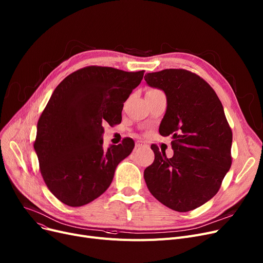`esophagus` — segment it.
I'll use <instances>...</instances> for the list:
<instances>
[{"mask_svg": "<svg viewBox=\"0 0 263 263\" xmlns=\"http://www.w3.org/2000/svg\"><path fill=\"white\" fill-rule=\"evenodd\" d=\"M135 147H136V148H146V147H147V145H146L145 143H143V142L139 141V142H136Z\"/></svg>", "mask_w": 263, "mask_h": 263, "instance_id": "obj_1", "label": "esophagus"}]
</instances>
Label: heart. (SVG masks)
<instances>
[{
    "mask_svg": "<svg viewBox=\"0 0 263 263\" xmlns=\"http://www.w3.org/2000/svg\"><path fill=\"white\" fill-rule=\"evenodd\" d=\"M156 90H158V89H151V90H149V91H156Z\"/></svg>",
    "mask_w": 263,
    "mask_h": 263,
    "instance_id": "heart-1",
    "label": "heart"
}]
</instances>
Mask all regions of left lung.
<instances>
[{"mask_svg": "<svg viewBox=\"0 0 263 263\" xmlns=\"http://www.w3.org/2000/svg\"><path fill=\"white\" fill-rule=\"evenodd\" d=\"M145 81L166 93L159 132L174 139L170 159L151 145L155 161L144 172L146 184L170 209L194 210L216 194L232 163V131L222 102L208 83L186 69L147 73Z\"/></svg>", "mask_w": 263, "mask_h": 263, "instance_id": "8db88e82", "label": "left lung"}]
</instances>
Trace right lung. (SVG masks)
<instances>
[{
  "label": "right lung",
  "instance_id": "obj_1",
  "mask_svg": "<svg viewBox=\"0 0 263 263\" xmlns=\"http://www.w3.org/2000/svg\"><path fill=\"white\" fill-rule=\"evenodd\" d=\"M144 70L87 66L66 77L53 91L37 123L34 148L52 194L81 206L98 198L113 180L118 163L134 148L130 137L102 148L103 122H121V110Z\"/></svg>",
  "mask_w": 263,
  "mask_h": 263
}]
</instances>
